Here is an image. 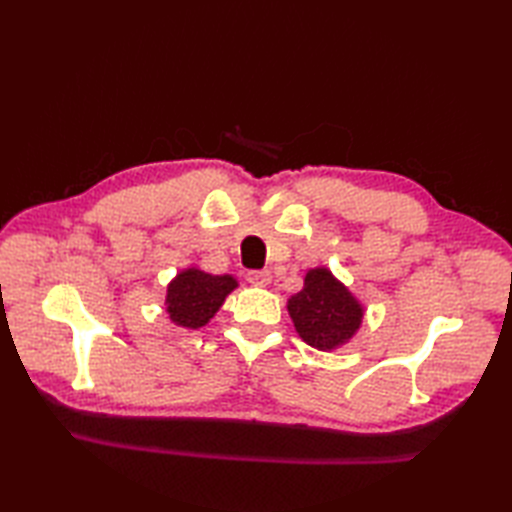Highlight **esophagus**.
Returning <instances> with one entry per match:
<instances>
[{
  "instance_id": "esophagus-1",
  "label": "esophagus",
  "mask_w": 512,
  "mask_h": 512,
  "mask_svg": "<svg viewBox=\"0 0 512 512\" xmlns=\"http://www.w3.org/2000/svg\"><path fill=\"white\" fill-rule=\"evenodd\" d=\"M270 279H273L270 270H248L246 273V281L253 286H268Z\"/></svg>"
}]
</instances>
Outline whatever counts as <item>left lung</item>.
I'll return each instance as SVG.
<instances>
[{
  "label": "left lung",
  "instance_id": "left-lung-1",
  "mask_svg": "<svg viewBox=\"0 0 512 512\" xmlns=\"http://www.w3.org/2000/svg\"><path fill=\"white\" fill-rule=\"evenodd\" d=\"M363 306L328 268H312L303 290L288 299V314L308 345L330 352L347 343L361 328Z\"/></svg>",
  "mask_w": 512,
  "mask_h": 512
}]
</instances>
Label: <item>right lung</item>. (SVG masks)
I'll list each match as a JSON object with an SVG mask.
<instances>
[{
	"instance_id": "obj_1",
	"label": "right lung",
	"mask_w": 512,
	"mask_h": 512,
	"mask_svg": "<svg viewBox=\"0 0 512 512\" xmlns=\"http://www.w3.org/2000/svg\"><path fill=\"white\" fill-rule=\"evenodd\" d=\"M235 288L237 279L231 275H209L200 268L182 270L167 286L169 319L180 328L198 330L215 317Z\"/></svg>"
}]
</instances>
